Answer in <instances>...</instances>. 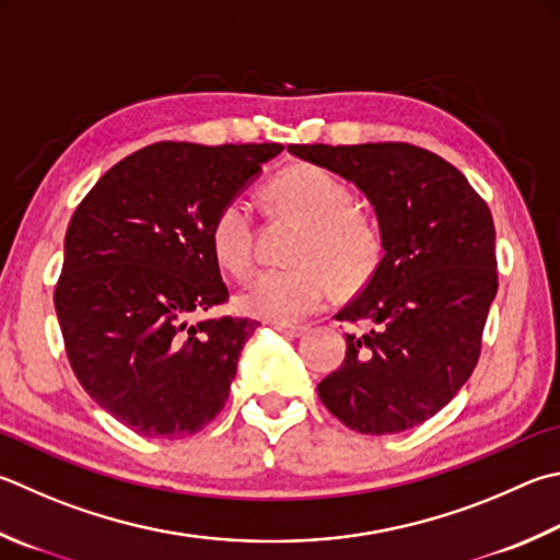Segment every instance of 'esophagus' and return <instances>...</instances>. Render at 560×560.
Instances as JSON below:
<instances>
[{"instance_id":"esophagus-1","label":"esophagus","mask_w":560,"mask_h":560,"mask_svg":"<svg viewBox=\"0 0 560 560\" xmlns=\"http://www.w3.org/2000/svg\"><path fill=\"white\" fill-rule=\"evenodd\" d=\"M273 328L279 332L289 335V338H299V335L306 332V325H289V323H273Z\"/></svg>"}]
</instances>
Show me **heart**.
<instances>
[{"mask_svg": "<svg viewBox=\"0 0 560 560\" xmlns=\"http://www.w3.org/2000/svg\"><path fill=\"white\" fill-rule=\"evenodd\" d=\"M273 206L308 222L296 247V267L264 269L240 293V308L254 318L293 323L328 306L335 293L332 273L358 283L380 257V235L354 210V192L332 171L299 164L271 180ZM252 210L242 198L222 202L210 220L208 240L222 269L242 277L252 267Z\"/></svg>", "mask_w": 560, "mask_h": 560, "instance_id": "obj_1", "label": "heart"}]
</instances>
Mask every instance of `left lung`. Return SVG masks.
<instances>
[{
    "instance_id": "8db88e82",
    "label": "left lung",
    "mask_w": 560,
    "mask_h": 560,
    "mask_svg": "<svg viewBox=\"0 0 560 560\" xmlns=\"http://www.w3.org/2000/svg\"><path fill=\"white\" fill-rule=\"evenodd\" d=\"M289 151L364 190L382 230L380 267L335 315L368 330L348 332L342 364L318 384L320 401L352 431L413 429L480 360L497 293L492 212L453 164L406 141Z\"/></svg>"
}]
</instances>
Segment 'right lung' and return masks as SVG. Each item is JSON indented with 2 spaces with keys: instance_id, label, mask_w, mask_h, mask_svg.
Masks as SVG:
<instances>
[{
  "instance_id": "right-lung-1",
  "label": "right lung",
  "mask_w": 560,
  "mask_h": 560,
  "mask_svg": "<svg viewBox=\"0 0 560 560\" xmlns=\"http://www.w3.org/2000/svg\"><path fill=\"white\" fill-rule=\"evenodd\" d=\"M281 149L159 141L112 166L70 218L54 293L68 362L135 433L186 439L225 406L259 323H190L230 299L208 230Z\"/></svg>"
}]
</instances>
